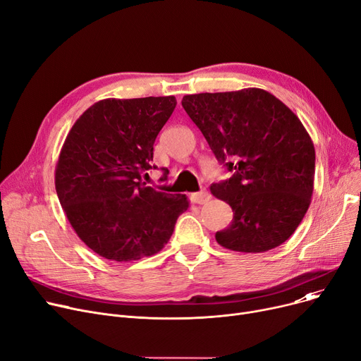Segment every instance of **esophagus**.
Returning a JSON list of instances; mask_svg holds the SVG:
<instances>
[{
    "label": "esophagus",
    "mask_w": 361,
    "mask_h": 361,
    "mask_svg": "<svg viewBox=\"0 0 361 361\" xmlns=\"http://www.w3.org/2000/svg\"><path fill=\"white\" fill-rule=\"evenodd\" d=\"M209 199H211V196H209V193H207L206 190H202V192H199V193H192V195H190V200H192L193 203H197V204H203V203H206Z\"/></svg>",
    "instance_id": "obj_1"
}]
</instances>
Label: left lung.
<instances>
[{
    "label": "left lung",
    "instance_id": "8db88e82",
    "mask_svg": "<svg viewBox=\"0 0 361 361\" xmlns=\"http://www.w3.org/2000/svg\"><path fill=\"white\" fill-rule=\"evenodd\" d=\"M181 105L233 173L211 185L234 212L215 234L218 244L262 253L287 241L309 209L314 180V146L298 117L256 87L185 94Z\"/></svg>",
    "mask_w": 361,
    "mask_h": 361
}]
</instances>
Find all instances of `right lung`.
<instances>
[{"instance_id": "1", "label": "right lung", "mask_w": 361, "mask_h": 361, "mask_svg": "<svg viewBox=\"0 0 361 361\" xmlns=\"http://www.w3.org/2000/svg\"><path fill=\"white\" fill-rule=\"evenodd\" d=\"M176 105L174 97L102 99L66 137L55 190L75 234L105 259L130 262L158 253L187 211L185 195L158 192L142 181Z\"/></svg>"}]
</instances>
